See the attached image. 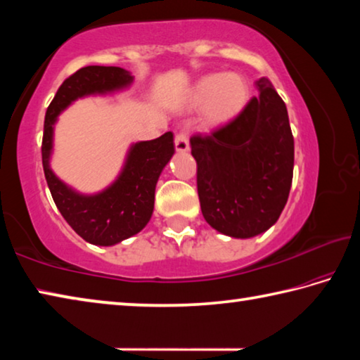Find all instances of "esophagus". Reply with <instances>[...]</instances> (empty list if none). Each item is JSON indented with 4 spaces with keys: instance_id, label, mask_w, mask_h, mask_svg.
Listing matches in <instances>:
<instances>
[{
    "instance_id": "obj_1",
    "label": "esophagus",
    "mask_w": 360,
    "mask_h": 360,
    "mask_svg": "<svg viewBox=\"0 0 360 360\" xmlns=\"http://www.w3.org/2000/svg\"><path fill=\"white\" fill-rule=\"evenodd\" d=\"M174 148L178 152H187L188 150V138L186 133H176L174 136Z\"/></svg>"
}]
</instances>
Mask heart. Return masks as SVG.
<instances>
[{
	"label": "heart",
	"mask_w": 360,
	"mask_h": 360,
	"mask_svg": "<svg viewBox=\"0 0 360 360\" xmlns=\"http://www.w3.org/2000/svg\"><path fill=\"white\" fill-rule=\"evenodd\" d=\"M251 96L249 84L236 72H214L197 81L191 90L192 106H203V117L211 125L235 119Z\"/></svg>",
	"instance_id": "1"
}]
</instances>
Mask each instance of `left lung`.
Returning a JSON list of instances; mask_svg holds the SVG:
<instances>
[{"label":"left lung","instance_id":"left-lung-1","mask_svg":"<svg viewBox=\"0 0 360 360\" xmlns=\"http://www.w3.org/2000/svg\"><path fill=\"white\" fill-rule=\"evenodd\" d=\"M257 89L233 120L191 138L205 221L233 238H251L278 221L294 176L288 109L266 77Z\"/></svg>","mask_w":360,"mask_h":360}]
</instances>
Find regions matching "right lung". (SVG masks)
<instances>
[{
    "label": "right lung",
    "mask_w": 360,
    "mask_h": 360,
    "mask_svg": "<svg viewBox=\"0 0 360 360\" xmlns=\"http://www.w3.org/2000/svg\"><path fill=\"white\" fill-rule=\"evenodd\" d=\"M133 81L119 66H85L66 77L49 105L42 133V168L58 211L85 241L112 246L141 231L154 211L155 184L174 154L173 133L131 146L125 167L112 186L96 195H81L65 186L49 167L57 115L81 96L106 94Z\"/></svg>",
    "instance_id": "add662e5"
}]
</instances>
